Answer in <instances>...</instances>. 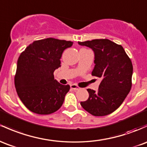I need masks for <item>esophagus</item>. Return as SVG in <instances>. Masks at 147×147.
Listing matches in <instances>:
<instances>
[{"instance_id":"esophagus-1","label":"esophagus","mask_w":147,"mask_h":147,"mask_svg":"<svg viewBox=\"0 0 147 147\" xmlns=\"http://www.w3.org/2000/svg\"><path fill=\"white\" fill-rule=\"evenodd\" d=\"M70 88H72V89L75 90V91H77V90L80 89V87L77 86L76 84H71L70 85Z\"/></svg>"}]
</instances>
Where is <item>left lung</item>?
<instances>
[{"label": "left lung", "instance_id": "8db88e82", "mask_svg": "<svg viewBox=\"0 0 147 147\" xmlns=\"http://www.w3.org/2000/svg\"><path fill=\"white\" fill-rule=\"evenodd\" d=\"M94 52L95 66L92 75L102 81L97 91L87 89L88 100L82 107L96 117L111 114L120 107L132 86L133 64L121 45L107 39L79 42Z\"/></svg>", "mask_w": 147, "mask_h": 147}]
</instances>
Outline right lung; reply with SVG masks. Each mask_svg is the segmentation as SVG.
<instances>
[{
  "label": "right lung",
  "mask_w": 147,
  "mask_h": 147,
  "mask_svg": "<svg viewBox=\"0 0 147 147\" xmlns=\"http://www.w3.org/2000/svg\"><path fill=\"white\" fill-rule=\"evenodd\" d=\"M71 41L47 38L34 41L17 61L14 84L18 96L30 111L49 114L62 106L69 85L54 80V72L61 67V58Z\"/></svg>",
  "instance_id": "obj_1"
}]
</instances>
